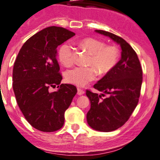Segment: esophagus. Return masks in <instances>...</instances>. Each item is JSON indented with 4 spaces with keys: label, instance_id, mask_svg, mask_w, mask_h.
I'll use <instances>...</instances> for the list:
<instances>
[{
    "label": "esophagus",
    "instance_id": "obj_1",
    "mask_svg": "<svg viewBox=\"0 0 160 160\" xmlns=\"http://www.w3.org/2000/svg\"><path fill=\"white\" fill-rule=\"evenodd\" d=\"M84 93H85V92H84L83 90H82V89H78V95H83Z\"/></svg>",
    "mask_w": 160,
    "mask_h": 160
}]
</instances>
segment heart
I'll list each match as a JSON object with an SVG mask.
<instances>
[{
    "label": "heart",
    "instance_id": "heart-1",
    "mask_svg": "<svg viewBox=\"0 0 160 160\" xmlns=\"http://www.w3.org/2000/svg\"><path fill=\"white\" fill-rule=\"evenodd\" d=\"M80 45L91 55L89 65L92 67H75L66 72V80L78 86H83L96 78L97 71L101 74H107L118 63L120 51L115 46H106L102 40L95 38H85ZM58 58L62 65L71 66L74 62V49L70 43L61 46Z\"/></svg>",
    "mask_w": 160,
    "mask_h": 160
}]
</instances>
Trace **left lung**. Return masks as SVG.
<instances>
[{
	"instance_id": "obj_1",
	"label": "left lung",
	"mask_w": 160,
	"mask_h": 160,
	"mask_svg": "<svg viewBox=\"0 0 160 160\" xmlns=\"http://www.w3.org/2000/svg\"><path fill=\"white\" fill-rule=\"evenodd\" d=\"M96 33L108 37L121 47V58L94 88L108 96L86 90L91 107L86 120L92 128L99 132H112L126 123L136 108L142 84V69L136 52L120 37L102 30ZM104 95V94H101Z\"/></svg>"
}]
</instances>
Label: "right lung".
<instances>
[{
  "instance_id": "obj_1",
  "label": "right lung",
  "mask_w": 160,
  "mask_h": 160,
  "mask_svg": "<svg viewBox=\"0 0 160 160\" xmlns=\"http://www.w3.org/2000/svg\"><path fill=\"white\" fill-rule=\"evenodd\" d=\"M74 35L64 28H46L29 38L16 57L12 70L16 102L26 120L40 131L51 132L63 126L65 112L78 92L74 85L60 84L56 58L58 46ZM56 85L58 91L49 92Z\"/></svg>"
}]
</instances>
